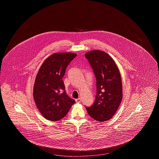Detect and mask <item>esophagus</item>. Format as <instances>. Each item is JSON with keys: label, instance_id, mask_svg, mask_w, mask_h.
<instances>
[{"label": "esophagus", "instance_id": "34e87169", "mask_svg": "<svg viewBox=\"0 0 159 159\" xmlns=\"http://www.w3.org/2000/svg\"><path fill=\"white\" fill-rule=\"evenodd\" d=\"M76 102L77 103H80L81 102V99L80 98L76 99Z\"/></svg>", "mask_w": 159, "mask_h": 159}]
</instances>
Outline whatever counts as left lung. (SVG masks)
I'll list each match as a JSON object with an SVG mask.
<instances>
[{
    "label": "left lung",
    "instance_id": "left-lung-1",
    "mask_svg": "<svg viewBox=\"0 0 159 159\" xmlns=\"http://www.w3.org/2000/svg\"><path fill=\"white\" fill-rule=\"evenodd\" d=\"M97 80V95L88 113L98 121L112 118L121 103L123 92L119 70L113 59L105 52L93 50L85 53Z\"/></svg>",
    "mask_w": 159,
    "mask_h": 159
}]
</instances>
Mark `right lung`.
<instances>
[{"label": "right lung", "mask_w": 159, "mask_h": 159, "mask_svg": "<svg viewBox=\"0 0 159 159\" xmlns=\"http://www.w3.org/2000/svg\"><path fill=\"white\" fill-rule=\"evenodd\" d=\"M76 56L72 52L53 53L46 59L38 71L33 98L39 111L48 120H60L75 103L66 92L62 77Z\"/></svg>", "instance_id": "right-lung-1"}]
</instances>
